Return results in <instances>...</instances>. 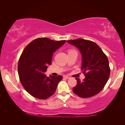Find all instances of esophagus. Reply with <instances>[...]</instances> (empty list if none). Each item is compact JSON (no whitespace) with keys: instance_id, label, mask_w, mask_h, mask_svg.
I'll return each instance as SVG.
<instances>
[{"instance_id":"1","label":"esophagus","mask_w":125,"mask_h":125,"mask_svg":"<svg viewBox=\"0 0 125 125\" xmlns=\"http://www.w3.org/2000/svg\"><path fill=\"white\" fill-rule=\"evenodd\" d=\"M64 78H66V79H69V78H71V77H69V76H65L64 77Z\"/></svg>"}]
</instances>
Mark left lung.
<instances>
[{"mask_svg": "<svg viewBox=\"0 0 125 125\" xmlns=\"http://www.w3.org/2000/svg\"><path fill=\"white\" fill-rule=\"evenodd\" d=\"M79 49L83 57L81 69L85 78L83 81L76 78L77 85L73 88L74 94L81 98H88L101 91L108 81L110 69L107 56L94 42L83 39L68 40Z\"/></svg>", "mask_w": 125, "mask_h": 125, "instance_id": "obj_1", "label": "left lung"}]
</instances>
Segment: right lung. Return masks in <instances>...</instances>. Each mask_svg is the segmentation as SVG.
I'll use <instances>...</instances> for the list:
<instances>
[{"label":"right lung","mask_w":125,"mask_h":125,"mask_svg":"<svg viewBox=\"0 0 125 125\" xmlns=\"http://www.w3.org/2000/svg\"><path fill=\"white\" fill-rule=\"evenodd\" d=\"M65 40L54 41L42 37L28 44L20 56L18 73L20 83L28 93L36 98L45 100L53 94L61 76L47 77L44 73L51 65L53 52Z\"/></svg>","instance_id":"add662e5"}]
</instances>
